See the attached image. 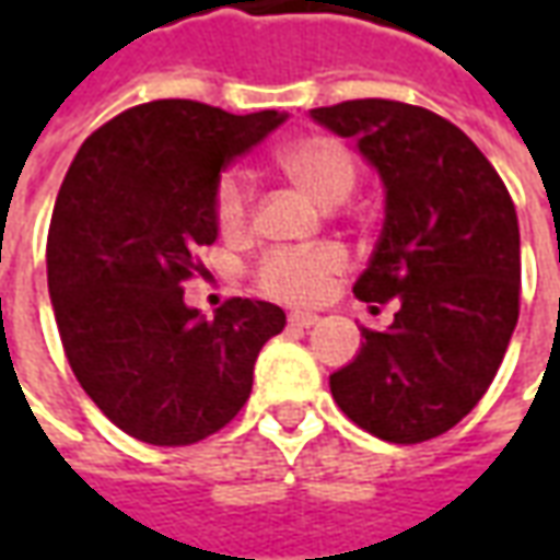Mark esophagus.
<instances>
[{"instance_id": "34e87169", "label": "esophagus", "mask_w": 560, "mask_h": 560, "mask_svg": "<svg viewBox=\"0 0 560 560\" xmlns=\"http://www.w3.org/2000/svg\"><path fill=\"white\" fill-rule=\"evenodd\" d=\"M317 320H320V317L312 315V312H291V315H288V324H291V327L308 329V327H315Z\"/></svg>"}]
</instances>
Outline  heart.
Listing matches in <instances>:
<instances>
[{"instance_id":"heart-1","label":"heart","mask_w":560,"mask_h":560,"mask_svg":"<svg viewBox=\"0 0 560 560\" xmlns=\"http://www.w3.org/2000/svg\"><path fill=\"white\" fill-rule=\"evenodd\" d=\"M276 167L320 207H339L360 183L353 149L329 135H300L276 149ZM212 221L224 240H243L252 231V191L240 176L224 173L212 188ZM348 269V257L336 245L305 252H269L255 267L257 291L281 303H315L336 276Z\"/></svg>"}]
</instances>
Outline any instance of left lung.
Listing matches in <instances>:
<instances>
[{
    "instance_id": "obj_1",
    "label": "left lung",
    "mask_w": 560,
    "mask_h": 560,
    "mask_svg": "<svg viewBox=\"0 0 560 560\" xmlns=\"http://www.w3.org/2000/svg\"><path fill=\"white\" fill-rule=\"evenodd\" d=\"M312 119L357 138L384 179L387 219L353 293L399 303L384 332L363 327L329 389L360 429L420 444L468 417L504 360L522 291L516 207L477 143L425 107L357 98Z\"/></svg>"
}]
</instances>
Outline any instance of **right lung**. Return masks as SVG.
<instances>
[{
	"label": "right lung",
	"instance_id": "add662e5",
	"mask_svg": "<svg viewBox=\"0 0 560 560\" xmlns=\"http://www.w3.org/2000/svg\"><path fill=\"white\" fill-rule=\"evenodd\" d=\"M284 122L161 98L83 140L56 197L47 288L71 372L107 420L155 446L224 429L252 396L260 348L284 312L233 296L212 320L183 303L212 245V188L236 155Z\"/></svg>",
	"mask_w": 560,
	"mask_h": 560
}]
</instances>
